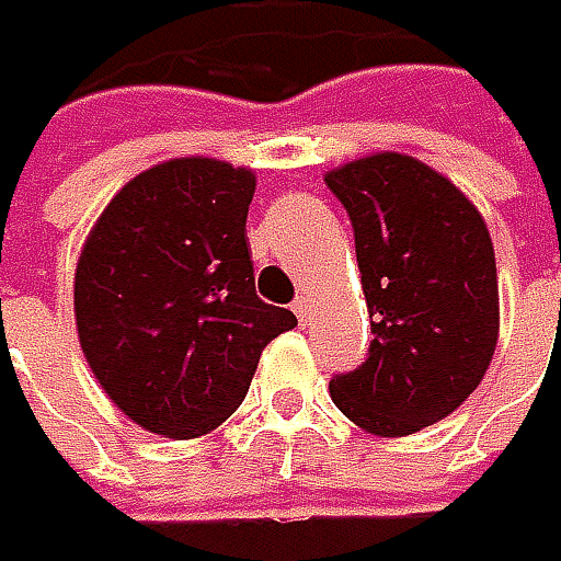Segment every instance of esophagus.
Segmentation results:
<instances>
[{
    "mask_svg": "<svg viewBox=\"0 0 561 561\" xmlns=\"http://www.w3.org/2000/svg\"><path fill=\"white\" fill-rule=\"evenodd\" d=\"M295 313H298V320H301V323H308V320H311V298H308V295H301V298L295 301Z\"/></svg>",
    "mask_w": 561,
    "mask_h": 561,
    "instance_id": "obj_1",
    "label": "esophagus"
}]
</instances>
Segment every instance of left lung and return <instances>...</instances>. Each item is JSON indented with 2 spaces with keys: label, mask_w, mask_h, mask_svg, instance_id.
I'll return each instance as SVG.
<instances>
[{
  "label": "left lung",
  "mask_w": 561,
  "mask_h": 561,
  "mask_svg": "<svg viewBox=\"0 0 561 561\" xmlns=\"http://www.w3.org/2000/svg\"><path fill=\"white\" fill-rule=\"evenodd\" d=\"M323 181L352 218L375 333L365 365L330 380V397L362 432L403 438L450 415L489 371L492 238L473 199L412 154L375 151Z\"/></svg>",
  "instance_id": "1"
}]
</instances>
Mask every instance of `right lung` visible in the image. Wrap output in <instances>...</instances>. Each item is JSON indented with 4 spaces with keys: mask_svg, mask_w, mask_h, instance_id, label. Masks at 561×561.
I'll list each match as a JSON object with an SVG mask.
<instances>
[{
    "mask_svg": "<svg viewBox=\"0 0 561 561\" xmlns=\"http://www.w3.org/2000/svg\"><path fill=\"white\" fill-rule=\"evenodd\" d=\"M250 168L171 158L104 206L76 266L84 358L116 410L164 438H199L248 397L260 352L298 320L256 298Z\"/></svg>",
    "mask_w": 561,
    "mask_h": 561,
    "instance_id": "obj_1",
    "label": "right lung"
}]
</instances>
